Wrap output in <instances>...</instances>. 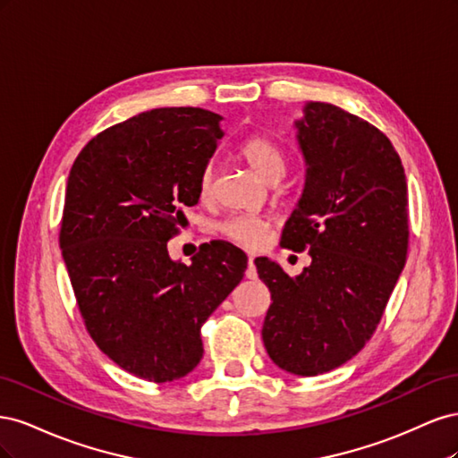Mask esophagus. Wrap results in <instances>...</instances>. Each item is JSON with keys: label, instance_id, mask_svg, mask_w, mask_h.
<instances>
[{"label": "esophagus", "instance_id": "1", "mask_svg": "<svg viewBox=\"0 0 458 458\" xmlns=\"http://www.w3.org/2000/svg\"><path fill=\"white\" fill-rule=\"evenodd\" d=\"M246 276L248 279H256V266H254V256H248V269H246Z\"/></svg>", "mask_w": 458, "mask_h": 458}]
</instances>
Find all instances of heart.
I'll list each match as a JSON object with an SVG mask.
<instances>
[{
	"instance_id": "obj_1",
	"label": "heart",
	"mask_w": 458,
	"mask_h": 458,
	"mask_svg": "<svg viewBox=\"0 0 458 458\" xmlns=\"http://www.w3.org/2000/svg\"><path fill=\"white\" fill-rule=\"evenodd\" d=\"M239 155L250 165V170L259 175L263 182L275 183L284 172V152L273 140L266 135H250L242 141ZM214 189V170L212 165H206L199 177V197L208 200L212 197ZM271 224L267 219L250 216V214H234L219 221L216 231L227 241L239 244L242 248L256 250L267 239V231Z\"/></svg>"
}]
</instances>
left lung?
I'll return each instance as SVG.
<instances>
[{
	"mask_svg": "<svg viewBox=\"0 0 458 458\" xmlns=\"http://www.w3.org/2000/svg\"><path fill=\"white\" fill-rule=\"evenodd\" d=\"M296 122L306 189L281 246L311 256L290 279L258 258L273 303L261 336L281 369L317 377L350 361L377 330L409 248L405 170L372 123L328 103H308Z\"/></svg>",
	"mask_w": 458,
	"mask_h": 458,
	"instance_id": "left-lung-1",
	"label": "left lung"
}]
</instances>
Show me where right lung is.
<instances>
[{
    "label": "right lung",
    "mask_w": 458,
    "mask_h": 458,
    "mask_svg": "<svg viewBox=\"0 0 458 458\" xmlns=\"http://www.w3.org/2000/svg\"><path fill=\"white\" fill-rule=\"evenodd\" d=\"M221 120L197 106L147 110L97 133L68 175L59 244L80 315L97 348L148 382L200 363V327L244 276L229 242L206 244L191 266L168 256Z\"/></svg>",
    "instance_id": "obj_1"
}]
</instances>
